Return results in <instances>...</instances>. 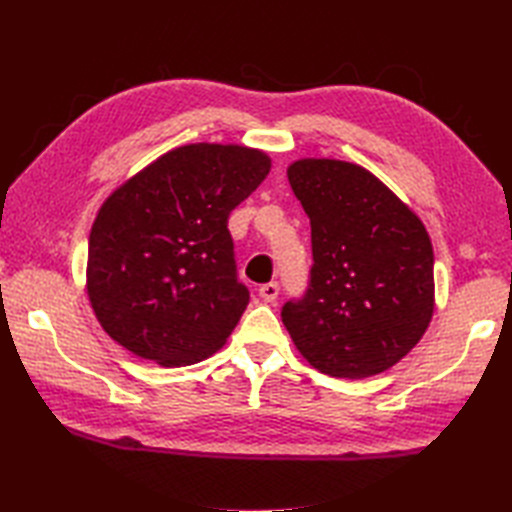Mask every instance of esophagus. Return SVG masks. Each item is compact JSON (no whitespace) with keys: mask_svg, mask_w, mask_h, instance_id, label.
Listing matches in <instances>:
<instances>
[{"mask_svg":"<svg viewBox=\"0 0 512 512\" xmlns=\"http://www.w3.org/2000/svg\"><path fill=\"white\" fill-rule=\"evenodd\" d=\"M279 295V286L275 284V281H270V284H264L262 288H259V297H262L266 303H273Z\"/></svg>","mask_w":512,"mask_h":512,"instance_id":"1","label":"esophagus"}]
</instances>
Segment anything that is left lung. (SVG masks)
Masks as SVG:
<instances>
[{"mask_svg":"<svg viewBox=\"0 0 512 512\" xmlns=\"http://www.w3.org/2000/svg\"><path fill=\"white\" fill-rule=\"evenodd\" d=\"M288 182L310 217L306 297L281 308L292 343L319 372L369 378L405 358L436 310L433 246L383 180L336 158H299Z\"/></svg>","mask_w":512,"mask_h":512,"instance_id":"left-lung-1","label":"left lung"}]
</instances>
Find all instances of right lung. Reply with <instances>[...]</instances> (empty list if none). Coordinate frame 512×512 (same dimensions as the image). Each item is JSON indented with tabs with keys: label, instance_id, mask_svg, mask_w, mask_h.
Returning <instances> with one entry per match:
<instances>
[{
	"label": "right lung",
	"instance_id": "obj_1",
	"mask_svg": "<svg viewBox=\"0 0 512 512\" xmlns=\"http://www.w3.org/2000/svg\"><path fill=\"white\" fill-rule=\"evenodd\" d=\"M268 171L262 149L191 143L107 195L90 231L85 288L110 339L160 367L200 363L226 345L248 303L228 215Z\"/></svg>",
	"mask_w": 512,
	"mask_h": 512
}]
</instances>
